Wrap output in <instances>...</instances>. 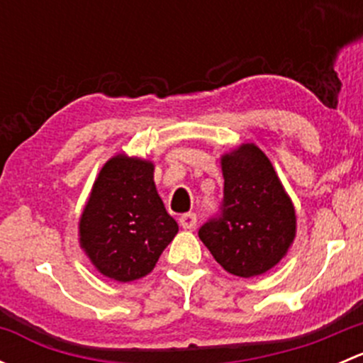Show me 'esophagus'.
<instances>
[{"label":"esophagus","instance_id":"esophagus-1","mask_svg":"<svg viewBox=\"0 0 363 363\" xmlns=\"http://www.w3.org/2000/svg\"><path fill=\"white\" fill-rule=\"evenodd\" d=\"M179 223H181V226L184 230H193L196 226V214L195 212H186V214H182L179 218Z\"/></svg>","mask_w":363,"mask_h":363}]
</instances>
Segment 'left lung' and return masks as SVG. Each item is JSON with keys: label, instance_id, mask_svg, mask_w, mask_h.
Returning <instances> with one entry per match:
<instances>
[{"label": "left lung", "instance_id": "obj_1", "mask_svg": "<svg viewBox=\"0 0 363 363\" xmlns=\"http://www.w3.org/2000/svg\"><path fill=\"white\" fill-rule=\"evenodd\" d=\"M221 212L199 230L216 262L239 277L265 274L281 262L296 233V216L272 163L255 144L221 158Z\"/></svg>", "mask_w": 363, "mask_h": 363}]
</instances>
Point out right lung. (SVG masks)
Here are the masks:
<instances>
[{
    "instance_id": "add662e5",
    "label": "right lung",
    "mask_w": 363,
    "mask_h": 363,
    "mask_svg": "<svg viewBox=\"0 0 363 363\" xmlns=\"http://www.w3.org/2000/svg\"><path fill=\"white\" fill-rule=\"evenodd\" d=\"M177 232L151 161L117 155L104 164L79 221L80 247L98 272L119 283L147 276Z\"/></svg>"
}]
</instances>
